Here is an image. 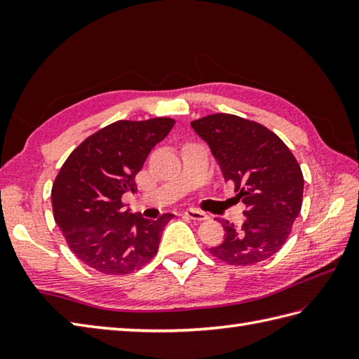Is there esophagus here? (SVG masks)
<instances>
[{
    "label": "esophagus",
    "mask_w": 359,
    "mask_h": 359,
    "mask_svg": "<svg viewBox=\"0 0 359 359\" xmlns=\"http://www.w3.org/2000/svg\"><path fill=\"white\" fill-rule=\"evenodd\" d=\"M185 216L189 217V219H193V220H197V222H202V220H207L208 219V216L205 215L203 211H199V210H196V208L187 210L185 211Z\"/></svg>",
    "instance_id": "34e87169"
}]
</instances>
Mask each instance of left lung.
<instances>
[{
    "label": "left lung",
    "mask_w": 359,
    "mask_h": 359,
    "mask_svg": "<svg viewBox=\"0 0 359 359\" xmlns=\"http://www.w3.org/2000/svg\"><path fill=\"white\" fill-rule=\"evenodd\" d=\"M208 144L236 197L245 203V220H222L225 238L210 253L230 265H253L284 245L302 207L304 177L292 151L270 129L233 114L191 121Z\"/></svg>",
    "instance_id": "8db88e82"
}]
</instances>
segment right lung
<instances>
[{
  "label": "right lung",
  "instance_id": "obj_1",
  "mask_svg": "<svg viewBox=\"0 0 359 359\" xmlns=\"http://www.w3.org/2000/svg\"><path fill=\"white\" fill-rule=\"evenodd\" d=\"M172 118L118 120L89 135L66 158L52 185L53 219L72 253L104 274H128L158 250L171 212L157 220L126 210L135 175L151 149L170 134Z\"/></svg>",
  "mask_w": 359,
  "mask_h": 359
}]
</instances>
